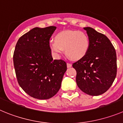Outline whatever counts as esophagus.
Instances as JSON below:
<instances>
[{
  "mask_svg": "<svg viewBox=\"0 0 123 123\" xmlns=\"http://www.w3.org/2000/svg\"><path fill=\"white\" fill-rule=\"evenodd\" d=\"M67 66L68 68H70V67H71L72 66V64H70V63H67Z\"/></svg>",
  "mask_w": 123,
  "mask_h": 123,
  "instance_id": "obj_1",
  "label": "esophagus"
}]
</instances>
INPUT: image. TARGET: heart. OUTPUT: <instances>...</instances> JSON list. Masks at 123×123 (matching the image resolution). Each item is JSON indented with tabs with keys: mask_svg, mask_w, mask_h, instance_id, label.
<instances>
[{
	"mask_svg": "<svg viewBox=\"0 0 123 123\" xmlns=\"http://www.w3.org/2000/svg\"><path fill=\"white\" fill-rule=\"evenodd\" d=\"M51 51L59 55L65 50L70 59L78 60L86 55L89 48V39L87 36L82 31L67 30L56 34L55 40L50 41Z\"/></svg>",
	"mask_w": 123,
	"mask_h": 123,
	"instance_id": "b5f03b06",
	"label": "heart"
}]
</instances>
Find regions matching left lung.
Listing matches in <instances>:
<instances>
[{
    "label": "left lung",
    "mask_w": 123,
    "mask_h": 123,
    "mask_svg": "<svg viewBox=\"0 0 123 123\" xmlns=\"http://www.w3.org/2000/svg\"><path fill=\"white\" fill-rule=\"evenodd\" d=\"M87 33L89 48L86 55L72 66L76 71V81L83 92L92 96L105 93L117 76V55L107 36L90 27Z\"/></svg>",
    "instance_id": "left-lung-1"
}]
</instances>
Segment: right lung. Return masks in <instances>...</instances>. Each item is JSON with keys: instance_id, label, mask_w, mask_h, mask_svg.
Returning a JSON list of instances; mask_svg holds the SVG:
<instances>
[{"instance_id": "add662e5", "label": "right lung", "mask_w": 123, "mask_h": 123, "mask_svg": "<svg viewBox=\"0 0 123 123\" xmlns=\"http://www.w3.org/2000/svg\"><path fill=\"white\" fill-rule=\"evenodd\" d=\"M56 29L50 26L33 28L19 39L13 63L19 86L28 95L39 99L55 96L61 86L67 64L53 60L50 39Z\"/></svg>"}]
</instances>
